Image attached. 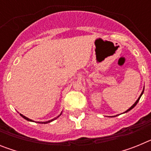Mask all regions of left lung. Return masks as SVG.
<instances>
[{
  "label": "left lung",
  "instance_id": "left-lung-1",
  "mask_svg": "<svg viewBox=\"0 0 151 151\" xmlns=\"http://www.w3.org/2000/svg\"><path fill=\"white\" fill-rule=\"evenodd\" d=\"M144 89H145V88H144ZM143 93H144V90H143V91H142V92H141V95H140V97H138V100H137V101H136V102H135V103H134V104H133V105H132V106H131V107H130V108H129V109H128V110H126V111H125V113H127V112H128V111H129V110H132V109H133V108H134V106H136V104H138V101H139L140 98H141V95H142V94H143Z\"/></svg>",
  "mask_w": 151,
  "mask_h": 151
}]
</instances>
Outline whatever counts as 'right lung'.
<instances>
[{
	"label": "right lung",
	"mask_w": 151,
	"mask_h": 151,
	"mask_svg": "<svg viewBox=\"0 0 151 151\" xmlns=\"http://www.w3.org/2000/svg\"><path fill=\"white\" fill-rule=\"evenodd\" d=\"M60 115H61V113H60ZM20 116H22V117H23V118L25 119H26V120H28V121H30V122H34V121H32V119H30L27 118V117H26V116H25L22 115V114H20ZM60 116H57V117H56V118H55V119H51V120L47 121V122H38V123H45V124H46V123H48V122H52V121H54V119H57V118H58V117H59Z\"/></svg>",
	"instance_id": "1"
}]
</instances>
